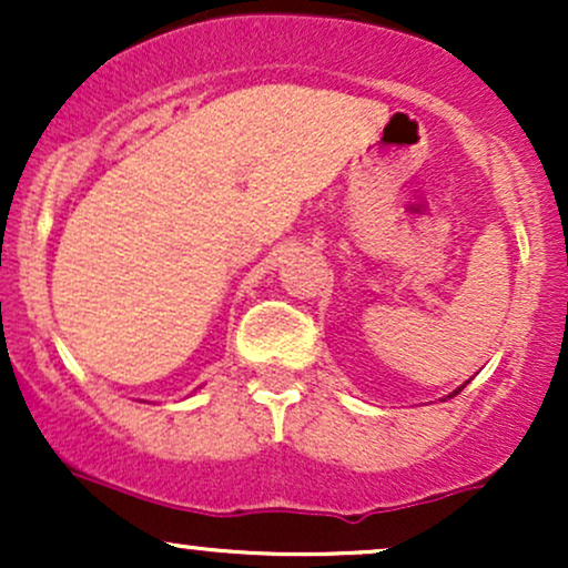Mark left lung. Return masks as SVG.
I'll return each instance as SVG.
<instances>
[{"label":"left lung","instance_id":"left-lung-1","mask_svg":"<svg viewBox=\"0 0 568 568\" xmlns=\"http://www.w3.org/2000/svg\"><path fill=\"white\" fill-rule=\"evenodd\" d=\"M465 387H467V382H465V384H462V387H456V389H454V393H452V395H448V397H454V395H459V393H462V389H465Z\"/></svg>","mask_w":568,"mask_h":568}]
</instances>
